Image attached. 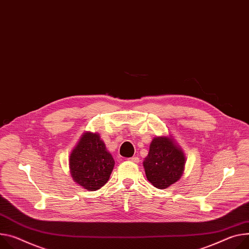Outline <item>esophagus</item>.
Listing matches in <instances>:
<instances>
[{
	"label": "esophagus",
	"mask_w": 249,
	"mask_h": 249,
	"mask_svg": "<svg viewBox=\"0 0 249 249\" xmlns=\"http://www.w3.org/2000/svg\"><path fill=\"white\" fill-rule=\"evenodd\" d=\"M128 160L130 162H133V163H139V158L138 157H132V158H129Z\"/></svg>",
	"instance_id": "obj_1"
}]
</instances>
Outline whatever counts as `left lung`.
Segmentation results:
<instances>
[{"label":"left lung","instance_id":"left-lung-1","mask_svg":"<svg viewBox=\"0 0 249 249\" xmlns=\"http://www.w3.org/2000/svg\"><path fill=\"white\" fill-rule=\"evenodd\" d=\"M185 167V157L168 137H156L145 158L144 168L149 182L157 189H166L180 178Z\"/></svg>","mask_w":249,"mask_h":249}]
</instances>
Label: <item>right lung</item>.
Masks as SVG:
<instances>
[{
  "label": "right lung",
  "instance_id": "1",
  "mask_svg": "<svg viewBox=\"0 0 249 249\" xmlns=\"http://www.w3.org/2000/svg\"><path fill=\"white\" fill-rule=\"evenodd\" d=\"M70 164L75 182L88 191H96L108 182L115 162L98 135L87 132L71 154Z\"/></svg>",
  "mask_w": 249,
  "mask_h": 249
}]
</instances>
